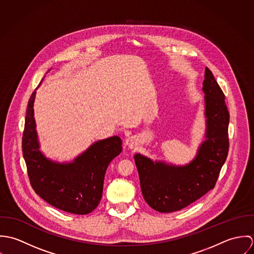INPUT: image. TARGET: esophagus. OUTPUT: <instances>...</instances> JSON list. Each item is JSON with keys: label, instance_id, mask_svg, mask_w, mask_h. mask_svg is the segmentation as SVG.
Instances as JSON below:
<instances>
[{"label": "esophagus", "instance_id": "esophagus-1", "mask_svg": "<svg viewBox=\"0 0 254 254\" xmlns=\"http://www.w3.org/2000/svg\"><path fill=\"white\" fill-rule=\"evenodd\" d=\"M126 145H128L130 148H134L136 145H137V141H136V138L135 137H129L126 139L125 141Z\"/></svg>", "mask_w": 254, "mask_h": 254}]
</instances>
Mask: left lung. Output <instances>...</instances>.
Wrapping results in <instances>:
<instances>
[{
	"instance_id": "left-lung-1",
	"label": "left lung",
	"mask_w": 254,
	"mask_h": 254,
	"mask_svg": "<svg viewBox=\"0 0 254 254\" xmlns=\"http://www.w3.org/2000/svg\"><path fill=\"white\" fill-rule=\"evenodd\" d=\"M203 92L207 118L206 140L195 159L175 167L135 155L141 190L146 203L158 212H174L194 202L214 189L229 151L230 115L225 95L209 68H205Z\"/></svg>"
}]
</instances>
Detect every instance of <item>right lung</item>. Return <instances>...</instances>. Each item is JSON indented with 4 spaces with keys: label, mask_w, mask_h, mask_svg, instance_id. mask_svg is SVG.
<instances>
[{
    "label": "right lung",
    "mask_w": 254,
    "mask_h": 254,
    "mask_svg": "<svg viewBox=\"0 0 254 254\" xmlns=\"http://www.w3.org/2000/svg\"><path fill=\"white\" fill-rule=\"evenodd\" d=\"M32 93L22 134V153L31 187L51 205L73 214H88L100 203L105 174L110 161L122 150V141L112 137L97 142L72 163L48 160L39 150Z\"/></svg>",
    "instance_id": "1"
}]
</instances>
